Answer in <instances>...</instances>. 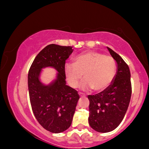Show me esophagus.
<instances>
[{"label":"esophagus","instance_id":"1","mask_svg":"<svg viewBox=\"0 0 149 149\" xmlns=\"http://www.w3.org/2000/svg\"><path fill=\"white\" fill-rule=\"evenodd\" d=\"M79 95H80V96H84V94H83V93H81V92H80V93H79Z\"/></svg>","mask_w":149,"mask_h":149}]
</instances>
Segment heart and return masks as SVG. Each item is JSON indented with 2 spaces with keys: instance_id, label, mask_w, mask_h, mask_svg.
<instances>
[{
  "instance_id": "1",
  "label": "heart",
  "mask_w": 149,
  "mask_h": 149,
  "mask_svg": "<svg viewBox=\"0 0 149 149\" xmlns=\"http://www.w3.org/2000/svg\"><path fill=\"white\" fill-rule=\"evenodd\" d=\"M65 74L68 83L76 88L80 80H85L81 88L92 89L94 91L103 92L110 86L115 77L116 63L114 59L95 51H88L76 56L73 64L65 65Z\"/></svg>"
}]
</instances>
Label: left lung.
I'll return each instance as SVG.
<instances>
[{
    "label": "left lung",
    "mask_w": 149,
    "mask_h": 149,
    "mask_svg": "<svg viewBox=\"0 0 149 149\" xmlns=\"http://www.w3.org/2000/svg\"><path fill=\"white\" fill-rule=\"evenodd\" d=\"M108 49L117 63V73L111 85L104 91L89 95L88 121L99 132L115 130L123 119L132 95L130 71L122 57L109 47Z\"/></svg>",
    "instance_id": "left-lung-1"
}]
</instances>
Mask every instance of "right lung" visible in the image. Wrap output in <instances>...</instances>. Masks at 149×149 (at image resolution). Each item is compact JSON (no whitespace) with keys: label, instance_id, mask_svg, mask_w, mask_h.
I'll return each instance as SVG.
<instances>
[{"label":"right lung","instance_id":"right-lung-1","mask_svg":"<svg viewBox=\"0 0 149 149\" xmlns=\"http://www.w3.org/2000/svg\"><path fill=\"white\" fill-rule=\"evenodd\" d=\"M73 49L71 46L50 44L36 57L28 74L31 105L34 116L44 129L52 133L62 132L71 126L80 96L66 85L65 64ZM52 66L59 73L49 86H44L38 76L41 69Z\"/></svg>","mask_w":149,"mask_h":149}]
</instances>
